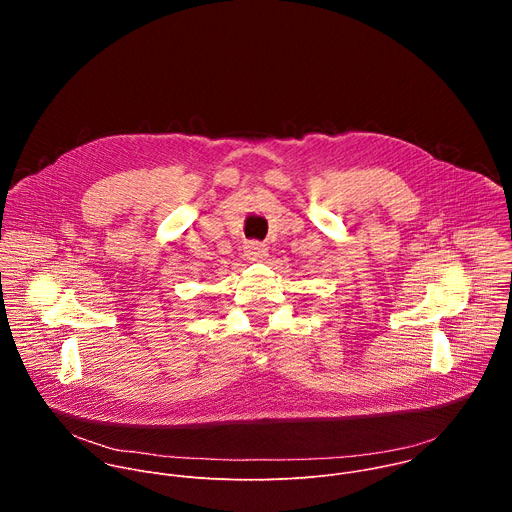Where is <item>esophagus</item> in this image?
<instances>
[{
  "label": "esophagus",
  "mask_w": 512,
  "mask_h": 512,
  "mask_svg": "<svg viewBox=\"0 0 512 512\" xmlns=\"http://www.w3.org/2000/svg\"><path fill=\"white\" fill-rule=\"evenodd\" d=\"M245 257L249 261H263L267 257V247L263 243H259V241H251L245 247Z\"/></svg>",
  "instance_id": "1"
}]
</instances>
